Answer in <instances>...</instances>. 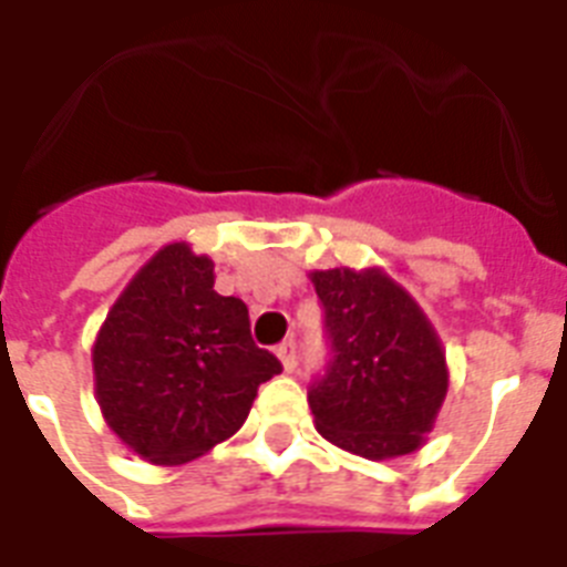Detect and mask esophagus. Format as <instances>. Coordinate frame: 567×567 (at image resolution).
<instances>
[{"mask_svg": "<svg viewBox=\"0 0 567 567\" xmlns=\"http://www.w3.org/2000/svg\"><path fill=\"white\" fill-rule=\"evenodd\" d=\"M276 357L282 360V369L285 372H293L297 369V342L293 340H285L279 349H276Z\"/></svg>", "mask_w": 567, "mask_h": 567, "instance_id": "34e87169", "label": "esophagus"}]
</instances>
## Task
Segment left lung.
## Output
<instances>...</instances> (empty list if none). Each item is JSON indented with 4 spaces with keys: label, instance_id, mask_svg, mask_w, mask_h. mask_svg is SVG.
I'll return each mask as SVG.
<instances>
[{
    "label": "left lung",
    "instance_id": "1",
    "mask_svg": "<svg viewBox=\"0 0 567 567\" xmlns=\"http://www.w3.org/2000/svg\"><path fill=\"white\" fill-rule=\"evenodd\" d=\"M311 282L331 342L308 389L320 435L372 461L415 453L450 386L432 322L380 268L313 270Z\"/></svg>",
    "mask_w": 567,
    "mask_h": 567
}]
</instances>
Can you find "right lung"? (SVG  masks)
I'll list each match as a JSON object with an SVG mask.
<instances>
[{"mask_svg":"<svg viewBox=\"0 0 567 567\" xmlns=\"http://www.w3.org/2000/svg\"><path fill=\"white\" fill-rule=\"evenodd\" d=\"M213 282V259L187 241L161 247L94 340L100 412L152 464H184L236 435L261 383L282 372L250 337L245 302Z\"/></svg>","mask_w":567,"mask_h":567,"instance_id":"right-lung-1","label":"right lung"}]
</instances>
